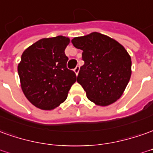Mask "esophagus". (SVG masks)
<instances>
[{
	"mask_svg": "<svg viewBox=\"0 0 153 153\" xmlns=\"http://www.w3.org/2000/svg\"><path fill=\"white\" fill-rule=\"evenodd\" d=\"M74 73L76 74V75H78V74L79 72V66H76L75 69H74Z\"/></svg>",
	"mask_w": 153,
	"mask_h": 153,
	"instance_id": "34e87169",
	"label": "esophagus"
}]
</instances>
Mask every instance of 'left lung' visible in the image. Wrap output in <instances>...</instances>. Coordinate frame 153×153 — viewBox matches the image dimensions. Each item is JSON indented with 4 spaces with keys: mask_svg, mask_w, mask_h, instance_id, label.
I'll return each instance as SVG.
<instances>
[{
    "mask_svg": "<svg viewBox=\"0 0 153 153\" xmlns=\"http://www.w3.org/2000/svg\"><path fill=\"white\" fill-rule=\"evenodd\" d=\"M74 46L83 51L84 65L77 82L87 98L99 106H108L120 99L132 74V60L117 40L98 32L75 37Z\"/></svg>",
    "mask_w": 153,
    "mask_h": 153,
    "instance_id": "8db88e82",
    "label": "left lung"
}]
</instances>
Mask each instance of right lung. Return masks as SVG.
Returning a JSON list of instances; mask_svg holds the SVG:
<instances>
[{"mask_svg":"<svg viewBox=\"0 0 153 153\" xmlns=\"http://www.w3.org/2000/svg\"><path fill=\"white\" fill-rule=\"evenodd\" d=\"M69 38H44L29 46L21 55L18 74L21 89L34 106L52 110L65 101L75 73L67 69L65 54Z\"/></svg>","mask_w":153,"mask_h":153,"instance_id":"obj_1","label":"right lung"}]
</instances>
